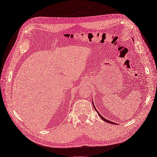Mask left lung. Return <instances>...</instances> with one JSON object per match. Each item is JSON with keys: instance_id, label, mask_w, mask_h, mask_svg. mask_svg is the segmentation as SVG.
Instances as JSON below:
<instances>
[{"instance_id": "8db88e82", "label": "left lung", "mask_w": 157, "mask_h": 157, "mask_svg": "<svg viewBox=\"0 0 157 157\" xmlns=\"http://www.w3.org/2000/svg\"><path fill=\"white\" fill-rule=\"evenodd\" d=\"M94 105V104H93ZM94 109L96 110V111L97 112V113H98V114L100 116V117L103 119V120L104 121H106V122H107V123H110V124H116V123H114V122H112V121H109V120H107V119H105L104 118L103 116H101V115H100V113H98V110H97L96 109H95V107H94Z\"/></svg>"}]
</instances>
